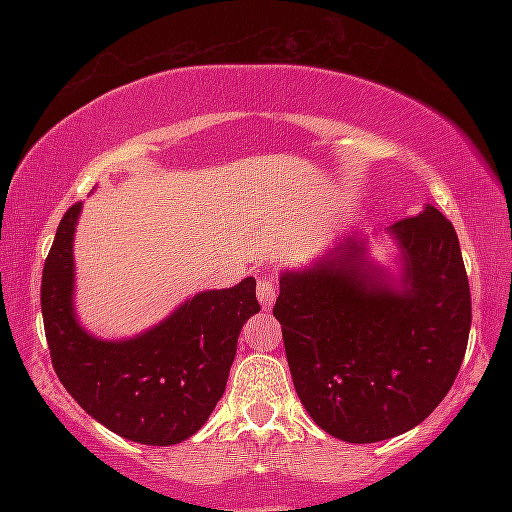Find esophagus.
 <instances>
[{
  "instance_id": "obj_1",
  "label": "esophagus",
  "mask_w": 512,
  "mask_h": 512,
  "mask_svg": "<svg viewBox=\"0 0 512 512\" xmlns=\"http://www.w3.org/2000/svg\"><path fill=\"white\" fill-rule=\"evenodd\" d=\"M257 298H260L262 310H272V305L276 301V284L272 276H262L257 281Z\"/></svg>"
}]
</instances>
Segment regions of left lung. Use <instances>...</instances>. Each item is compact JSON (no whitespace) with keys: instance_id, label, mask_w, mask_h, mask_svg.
<instances>
[{"instance_id":"1","label":"left lung","mask_w":512,"mask_h":512,"mask_svg":"<svg viewBox=\"0 0 512 512\" xmlns=\"http://www.w3.org/2000/svg\"><path fill=\"white\" fill-rule=\"evenodd\" d=\"M395 269L351 231L279 276L293 387L310 419L346 443H378L419 426L455 383L472 298L455 228L431 204L392 223Z\"/></svg>"}]
</instances>
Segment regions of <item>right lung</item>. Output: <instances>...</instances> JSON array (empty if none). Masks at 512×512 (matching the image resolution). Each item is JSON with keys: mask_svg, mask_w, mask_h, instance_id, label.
I'll use <instances>...</instances> for the list:
<instances>
[{"mask_svg": "<svg viewBox=\"0 0 512 512\" xmlns=\"http://www.w3.org/2000/svg\"><path fill=\"white\" fill-rule=\"evenodd\" d=\"M81 202L62 216L43 269L40 308L52 366L88 416L142 445H175L207 424L226 390L238 334L260 313L255 279L195 293L149 330L101 339L74 308V233Z\"/></svg>", "mask_w": 512, "mask_h": 512, "instance_id": "add662e5", "label": "right lung"}]
</instances>
